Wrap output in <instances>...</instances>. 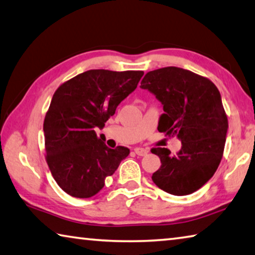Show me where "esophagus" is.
<instances>
[{"instance_id": "1", "label": "esophagus", "mask_w": 255, "mask_h": 255, "mask_svg": "<svg viewBox=\"0 0 255 255\" xmlns=\"http://www.w3.org/2000/svg\"><path fill=\"white\" fill-rule=\"evenodd\" d=\"M134 152H135L137 155H140V157H143V155L148 154L149 150L143 149V148H135V149H134Z\"/></svg>"}]
</instances>
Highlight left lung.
Segmentation results:
<instances>
[{"instance_id": "1", "label": "left lung", "mask_w": 255, "mask_h": 255, "mask_svg": "<svg viewBox=\"0 0 255 255\" xmlns=\"http://www.w3.org/2000/svg\"><path fill=\"white\" fill-rule=\"evenodd\" d=\"M140 87L162 104L158 131L181 141L176 155L166 148L151 150L161 160L153 182L171 195L195 193L214 176L224 152L229 122L220 91L209 79L178 67L149 71Z\"/></svg>"}]
</instances>
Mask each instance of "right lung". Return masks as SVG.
<instances>
[{"label": "right lung", "instance_id": "obj_1", "mask_svg": "<svg viewBox=\"0 0 255 255\" xmlns=\"http://www.w3.org/2000/svg\"><path fill=\"white\" fill-rule=\"evenodd\" d=\"M143 71L92 69L58 87L43 122L47 163L60 188L76 198H89L105 185L130 149H110L96 128L136 88Z\"/></svg>", "mask_w": 255, "mask_h": 255}]
</instances>
